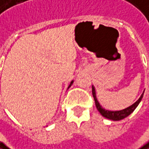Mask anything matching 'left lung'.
<instances>
[{"mask_svg":"<svg viewBox=\"0 0 149 149\" xmlns=\"http://www.w3.org/2000/svg\"><path fill=\"white\" fill-rule=\"evenodd\" d=\"M144 93V92H143ZM143 93L141 95V97L138 99V101L135 102L133 105H131L130 107H129L127 108L124 109V110H121V111H107L106 109H104L102 107V106L100 105L99 102L97 101V98L95 96V88L92 87V95H93V97H94V100H95V106H96V108L98 109V111L100 112V113L108 118V119H112V120H114V121H118V120H121V119H124L125 118L128 117L129 115L136 108V107L138 106V104L140 103L141 100H142V96H143Z\"/></svg>","mask_w":149,"mask_h":149,"instance_id":"left-lung-1","label":"left lung"}]
</instances>
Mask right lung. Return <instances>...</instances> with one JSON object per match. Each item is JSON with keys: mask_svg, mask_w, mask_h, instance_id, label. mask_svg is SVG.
<instances>
[{"mask_svg": "<svg viewBox=\"0 0 149 149\" xmlns=\"http://www.w3.org/2000/svg\"><path fill=\"white\" fill-rule=\"evenodd\" d=\"M72 83H71V84H70V85H69V87H70V86H71V85H72Z\"/></svg>", "mask_w": 149, "mask_h": 149, "instance_id": "right-lung-1", "label": "right lung"}]
</instances>
